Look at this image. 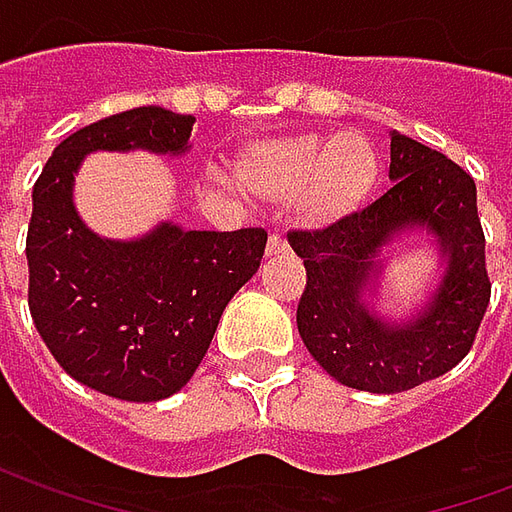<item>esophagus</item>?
Returning <instances> with one entry per match:
<instances>
[{
	"label": "esophagus",
	"mask_w": 512,
	"mask_h": 512,
	"mask_svg": "<svg viewBox=\"0 0 512 512\" xmlns=\"http://www.w3.org/2000/svg\"><path fill=\"white\" fill-rule=\"evenodd\" d=\"M288 249H290V246H288V241H285V238H279V235H271V238H268V244H266V255L268 257L285 255Z\"/></svg>",
	"instance_id": "esophagus-1"
}]
</instances>
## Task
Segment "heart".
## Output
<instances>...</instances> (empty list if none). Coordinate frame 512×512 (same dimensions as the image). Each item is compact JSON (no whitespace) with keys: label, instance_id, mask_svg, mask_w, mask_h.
Here are the masks:
<instances>
[{"label":"heart","instance_id":"heart-1","mask_svg":"<svg viewBox=\"0 0 512 512\" xmlns=\"http://www.w3.org/2000/svg\"><path fill=\"white\" fill-rule=\"evenodd\" d=\"M238 178L260 200H290L301 224L329 227L370 200L381 178V156L359 131L279 136L246 147Z\"/></svg>","mask_w":512,"mask_h":512}]
</instances>
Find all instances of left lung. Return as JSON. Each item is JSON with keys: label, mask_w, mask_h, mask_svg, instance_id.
<instances>
[{"label": "left lung", "mask_w": 512, "mask_h": 512, "mask_svg": "<svg viewBox=\"0 0 512 512\" xmlns=\"http://www.w3.org/2000/svg\"><path fill=\"white\" fill-rule=\"evenodd\" d=\"M389 158L395 183L384 197L323 230L288 233L307 268L296 310L301 340L329 376L376 395L406 392L458 365L491 299L472 175L397 131ZM408 229L436 237L448 268L425 311L386 324L361 296L367 284L375 287L380 249Z\"/></svg>", "instance_id": "obj_1"}]
</instances>
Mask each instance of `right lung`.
Returning <instances> with one entry per match:
<instances>
[{"label": "right lung", "mask_w": 512, "mask_h": 512, "mask_svg": "<svg viewBox=\"0 0 512 512\" xmlns=\"http://www.w3.org/2000/svg\"><path fill=\"white\" fill-rule=\"evenodd\" d=\"M194 117L139 106L54 147L32 189L29 312L60 367L117 400L150 403L189 384L227 301L252 279L268 233L161 222L136 241L95 235L73 205V175L95 150H189Z\"/></svg>", "instance_id": "obj_1"}]
</instances>
